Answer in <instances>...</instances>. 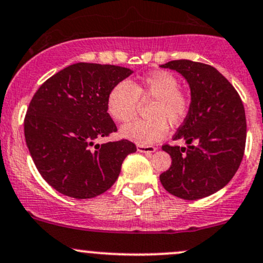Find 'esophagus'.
<instances>
[{"instance_id": "34e87169", "label": "esophagus", "mask_w": 263, "mask_h": 263, "mask_svg": "<svg viewBox=\"0 0 263 263\" xmlns=\"http://www.w3.org/2000/svg\"><path fill=\"white\" fill-rule=\"evenodd\" d=\"M137 149L139 153H147V154H152L156 152V148L152 147V145H138Z\"/></svg>"}]
</instances>
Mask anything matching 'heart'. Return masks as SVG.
Here are the masks:
<instances>
[{
	"mask_svg": "<svg viewBox=\"0 0 263 263\" xmlns=\"http://www.w3.org/2000/svg\"><path fill=\"white\" fill-rule=\"evenodd\" d=\"M178 80L166 71L154 72L140 82H120L106 99L107 112L115 121L128 123L137 114L138 100H152L147 120H137L121 128V135L140 145H149L166 135L170 124L182 123L189 114L190 101L180 90Z\"/></svg>",
	"mask_w": 263,
	"mask_h": 263,
	"instance_id": "b5f03b06",
	"label": "heart"
}]
</instances>
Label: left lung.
<instances>
[{"label":"left lung","instance_id":"1","mask_svg":"<svg viewBox=\"0 0 263 263\" xmlns=\"http://www.w3.org/2000/svg\"><path fill=\"white\" fill-rule=\"evenodd\" d=\"M159 67L180 73L191 92L187 116L173 137L185 139L187 145L162 147L172 164L159 180L180 199L210 196L232 180L242 162L247 137L243 102L231 82L212 66L181 59Z\"/></svg>","mask_w":263,"mask_h":263}]
</instances>
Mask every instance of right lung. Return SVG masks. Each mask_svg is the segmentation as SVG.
Here are the masks:
<instances>
[{"instance_id": "1", "label": "right lung", "mask_w": 263, "mask_h": 263, "mask_svg": "<svg viewBox=\"0 0 263 263\" xmlns=\"http://www.w3.org/2000/svg\"><path fill=\"white\" fill-rule=\"evenodd\" d=\"M132 73L125 67L76 63L35 92L24 121L26 145L37 171L61 194L74 199L104 194L118 180L125 157L137 151L126 139L95 143L118 130L106 99Z\"/></svg>"}]
</instances>
